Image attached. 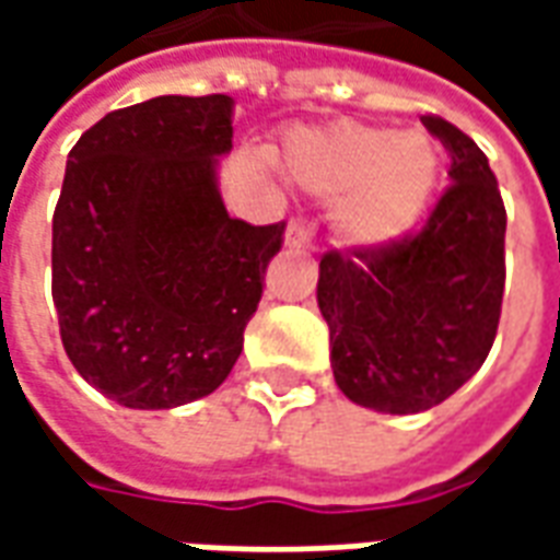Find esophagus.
<instances>
[{"label":"esophagus","instance_id":"34e87169","mask_svg":"<svg viewBox=\"0 0 560 560\" xmlns=\"http://www.w3.org/2000/svg\"><path fill=\"white\" fill-rule=\"evenodd\" d=\"M312 236H315V228L305 224L303 219H293L284 231V245L288 248H308L312 245Z\"/></svg>","mask_w":560,"mask_h":560}]
</instances>
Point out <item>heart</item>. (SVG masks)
<instances>
[{
	"label": "heart",
	"instance_id": "b5f03b06",
	"mask_svg": "<svg viewBox=\"0 0 560 560\" xmlns=\"http://www.w3.org/2000/svg\"><path fill=\"white\" fill-rule=\"evenodd\" d=\"M284 171L308 195L339 197L332 212L339 243L372 255L420 228L441 183V152L422 131L339 122L293 135Z\"/></svg>",
	"mask_w": 560,
	"mask_h": 560
}]
</instances>
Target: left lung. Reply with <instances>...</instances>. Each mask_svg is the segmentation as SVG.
<instances>
[{
	"label": "left lung",
	"mask_w": 560,
	"mask_h": 560,
	"mask_svg": "<svg viewBox=\"0 0 560 560\" xmlns=\"http://www.w3.org/2000/svg\"><path fill=\"white\" fill-rule=\"evenodd\" d=\"M425 131L450 152V188L417 236L387 252H329L317 308L339 389L377 413L450 399L492 351L504 300L506 212L482 149L441 116Z\"/></svg>",
	"instance_id": "1"
}]
</instances>
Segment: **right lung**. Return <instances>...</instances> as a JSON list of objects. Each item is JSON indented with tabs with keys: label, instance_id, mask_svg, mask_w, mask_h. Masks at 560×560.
I'll return each instance as SVG.
<instances>
[{
	"label": "right lung",
	"instance_id": "obj_1",
	"mask_svg": "<svg viewBox=\"0 0 560 560\" xmlns=\"http://www.w3.org/2000/svg\"><path fill=\"white\" fill-rule=\"evenodd\" d=\"M231 95L114 110L68 152L54 212V305L80 377L135 411L203 399L243 353L284 224L228 215Z\"/></svg>",
	"mask_w": 560,
	"mask_h": 560
}]
</instances>
